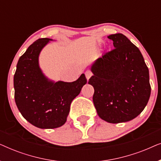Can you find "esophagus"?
I'll list each match as a JSON object with an SVG mask.
<instances>
[{
  "mask_svg": "<svg viewBox=\"0 0 161 161\" xmlns=\"http://www.w3.org/2000/svg\"><path fill=\"white\" fill-rule=\"evenodd\" d=\"M85 75H86V78H87V80H89V79L91 78V76L92 75V72L90 71V70H86V71L85 72Z\"/></svg>",
  "mask_w": 161,
  "mask_h": 161,
  "instance_id": "1",
  "label": "esophagus"
}]
</instances>
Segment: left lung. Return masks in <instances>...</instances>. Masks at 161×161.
I'll return each instance as SVG.
<instances>
[{
	"label": "left lung",
	"mask_w": 161,
	"mask_h": 161,
	"mask_svg": "<svg viewBox=\"0 0 161 161\" xmlns=\"http://www.w3.org/2000/svg\"><path fill=\"white\" fill-rule=\"evenodd\" d=\"M114 49L91 66L97 113L109 123L129 122L143 111L151 94L149 74L139 49L122 34H111Z\"/></svg>",
	"instance_id": "obj_1"
}]
</instances>
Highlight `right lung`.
I'll return each mask as SVG.
<instances>
[{
    "mask_svg": "<svg viewBox=\"0 0 161 161\" xmlns=\"http://www.w3.org/2000/svg\"><path fill=\"white\" fill-rule=\"evenodd\" d=\"M50 41L55 40L42 38L31 45L19 58L14 76L17 108L28 122L41 129L64 125L72 101L87 83L83 73L73 82L54 81L44 74L39 57Z\"/></svg>",
    "mask_w": 161,
    "mask_h": 161,
    "instance_id": "obj_1",
    "label": "right lung"
}]
</instances>
